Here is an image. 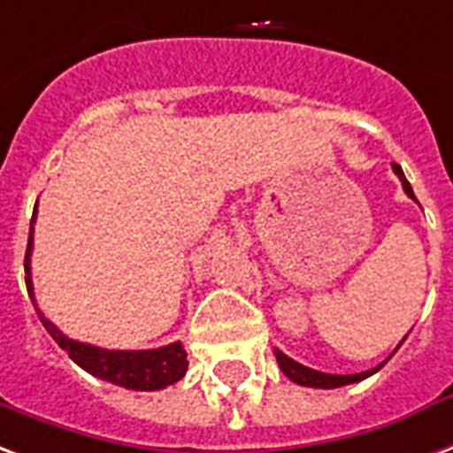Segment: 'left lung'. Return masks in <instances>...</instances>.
<instances>
[{
  "label": "left lung",
  "instance_id": "1",
  "mask_svg": "<svg viewBox=\"0 0 453 453\" xmlns=\"http://www.w3.org/2000/svg\"><path fill=\"white\" fill-rule=\"evenodd\" d=\"M391 167H394V173H396L401 184H403V192L408 194L411 199H415L413 187H411L408 180H405L401 165L394 163ZM276 360H278V367H280V372L286 374L288 380L295 381V384H300V387H311V388H338V387H346V384H353V381H363L367 380L370 374H374L377 370H381V365H384V363L377 365L374 370L360 372V374H326V372L311 370V367H304V365L295 363L293 357H288L286 353H280L278 348H276Z\"/></svg>",
  "mask_w": 453,
  "mask_h": 453
}]
</instances>
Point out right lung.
I'll return each mask as SVG.
<instances>
[{"mask_svg": "<svg viewBox=\"0 0 453 453\" xmlns=\"http://www.w3.org/2000/svg\"><path fill=\"white\" fill-rule=\"evenodd\" d=\"M30 252H33V226H30L28 250H26V286H28L30 297L35 300L33 280H30ZM38 314L42 326L55 338L57 346L69 353L73 363L93 377L112 381L117 387L134 388V391H158L182 380L189 365L180 341L170 346L153 348V350H107V348L90 346V343L65 336L52 321L42 317V311L38 310Z\"/></svg>", "mask_w": 453, "mask_h": 453, "instance_id": "add662e5", "label": "right lung"}]
</instances>
